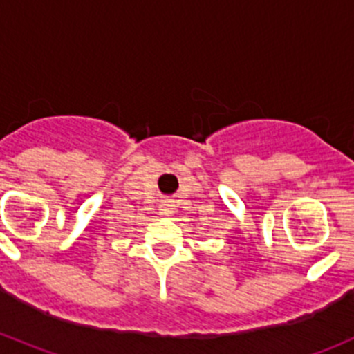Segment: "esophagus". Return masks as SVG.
<instances>
[{
    "mask_svg": "<svg viewBox=\"0 0 354 354\" xmlns=\"http://www.w3.org/2000/svg\"><path fill=\"white\" fill-rule=\"evenodd\" d=\"M173 209H174L173 204H169V203L162 204V206H160V214H164V216H169L171 213H174Z\"/></svg>",
    "mask_w": 354,
    "mask_h": 354,
    "instance_id": "obj_1",
    "label": "esophagus"
}]
</instances>
